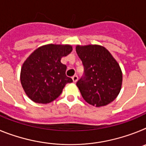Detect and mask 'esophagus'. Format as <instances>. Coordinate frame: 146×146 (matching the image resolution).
Masks as SVG:
<instances>
[{
    "instance_id": "esophagus-1",
    "label": "esophagus",
    "mask_w": 146,
    "mask_h": 146,
    "mask_svg": "<svg viewBox=\"0 0 146 146\" xmlns=\"http://www.w3.org/2000/svg\"><path fill=\"white\" fill-rule=\"evenodd\" d=\"M77 80H78V77H77V75H74L73 77H72V80H73V82H77Z\"/></svg>"
}]
</instances>
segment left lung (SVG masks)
Returning a JSON list of instances; mask_svg holds the SVG:
<instances>
[{
  "label": "left lung",
  "mask_w": 146,
  "mask_h": 146,
  "mask_svg": "<svg viewBox=\"0 0 146 146\" xmlns=\"http://www.w3.org/2000/svg\"><path fill=\"white\" fill-rule=\"evenodd\" d=\"M76 52L84 66L85 76L77 81V86L85 101L96 108L114 101L123 80L117 60L101 45H77Z\"/></svg>",
  "instance_id": "obj_1"
}]
</instances>
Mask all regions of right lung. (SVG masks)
Wrapping results in <instances>:
<instances>
[{"instance_id":"add662e5","label":"right lung","mask_w":146,"mask_h":146,"mask_svg":"<svg viewBox=\"0 0 146 146\" xmlns=\"http://www.w3.org/2000/svg\"><path fill=\"white\" fill-rule=\"evenodd\" d=\"M72 51L69 44H46L27 58L20 72V82L27 96L39 104L53 102L72 79L66 75V66L60 60Z\"/></svg>"}]
</instances>
